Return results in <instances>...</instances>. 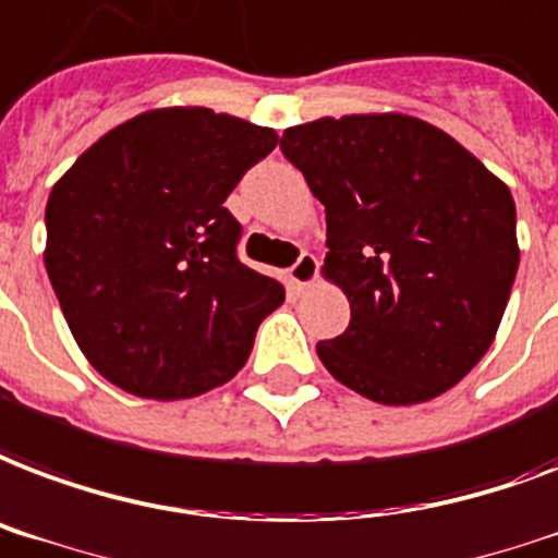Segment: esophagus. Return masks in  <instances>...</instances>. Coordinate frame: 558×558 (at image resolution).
<instances>
[{
	"label": "esophagus",
	"instance_id": "34e87169",
	"mask_svg": "<svg viewBox=\"0 0 558 558\" xmlns=\"http://www.w3.org/2000/svg\"><path fill=\"white\" fill-rule=\"evenodd\" d=\"M287 275H289V280H292V287H298V289L310 287V283L318 278V260L313 257V254H307V251H304V254H301V257H298V260L289 266Z\"/></svg>",
	"mask_w": 558,
	"mask_h": 558
}]
</instances>
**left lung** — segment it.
<instances>
[{"label":"left lung","mask_w":558,"mask_h":558,"mask_svg":"<svg viewBox=\"0 0 558 558\" xmlns=\"http://www.w3.org/2000/svg\"><path fill=\"white\" fill-rule=\"evenodd\" d=\"M280 151L325 204V278L351 325L318 342L348 389L407 407L457 386L495 342L518 271L509 186L441 128L403 113L316 119Z\"/></svg>","instance_id":"obj_1"}]
</instances>
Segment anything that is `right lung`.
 <instances>
[{"mask_svg":"<svg viewBox=\"0 0 558 558\" xmlns=\"http://www.w3.org/2000/svg\"><path fill=\"white\" fill-rule=\"evenodd\" d=\"M278 146L271 128L210 108L146 110L52 186L46 271L96 372L155 401L240 372L283 287L236 257L225 198Z\"/></svg>","mask_w":558,"mask_h":558,"instance_id":"obj_1","label":"right lung"}]
</instances>
